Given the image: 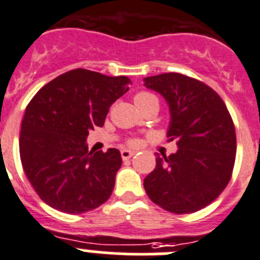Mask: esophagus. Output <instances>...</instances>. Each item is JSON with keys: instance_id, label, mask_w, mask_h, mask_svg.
I'll list each match as a JSON object with an SVG mask.
<instances>
[{"instance_id": "1", "label": "esophagus", "mask_w": 260, "mask_h": 260, "mask_svg": "<svg viewBox=\"0 0 260 260\" xmlns=\"http://www.w3.org/2000/svg\"><path fill=\"white\" fill-rule=\"evenodd\" d=\"M120 155H121V159H123V160H127V159H129V158H132L133 155H135V153H133V151H131V150H121L120 151Z\"/></svg>"}]
</instances>
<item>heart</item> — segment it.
<instances>
[{
  "label": "heart",
  "mask_w": 260,
  "mask_h": 260,
  "mask_svg": "<svg viewBox=\"0 0 260 260\" xmlns=\"http://www.w3.org/2000/svg\"><path fill=\"white\" fill-rule=\"evenodd\" d=\"M135 102L141 110L146 109L147 106H151V105H158L159 106L158 97H156L155 94H153V93L145 92V90L136 93ZM129 145H137V141H136V140H131Z\"/></svg>",
  "instance_id": "1"
}]
</instances>
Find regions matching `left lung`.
Listing matches in <instances>:
<instances>
[{
    "instance_id": "left-lung-1",
    "label": "left lung",
    "mask_w": 260,
    "mask_h": 260,
    "mask_svg": "<svg viewBox=\"0 0 260 260\" xmlns=\"http://www.w3.org/2000/svg\"><path fill=\"white\" fill-rule=\"evenodd\" d=\"M144 81L168 102L167 136L179 149L170 156L156 155L145 190L166 211H198L214 202L232 177L237 147L232 116L220 95L197 79L168 72Z\"/></svg>"
}]
</instances>
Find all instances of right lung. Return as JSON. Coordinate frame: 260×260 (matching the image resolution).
I'll return each instance as SVG.
<instances>
[{"label":"right lung","instance_id":"add662e5","mask_svg":"<svg viewBox=\"0 0 260 260\" xmlns=\"http://www.w3.org/2000/svg\"><path fill=\"white\" fill-rule=\"evenodd\" d=\"M127 76L76 69L44 85L25 107L19 153L27 179L53 209L92 211L113 193L121 166L118 149L88 151L89 131L102 127L110 106L129 88Z\"/></svg>","mask_w":260,"mask_h":260}]
</instances>
